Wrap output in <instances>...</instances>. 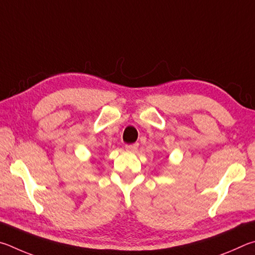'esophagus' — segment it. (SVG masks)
I'll list each match as a JSON object with an SVG mask.
<instances>
[{"instance_id": "esophagus-1", "label": "esophagus", "mask_w": 255, "mask_h": 255, "mask_svg": "<svg viewBox=\"0 0 255 255\" xmlns=\"http://www.w3.org/2000/svg\"><path fill=\"white\" fill-rule=\"evenodd\" d=\"M137 146H139V143H133V144H127L125 145V149L128 151H136Z\"/></svg>"}]
</instances>
